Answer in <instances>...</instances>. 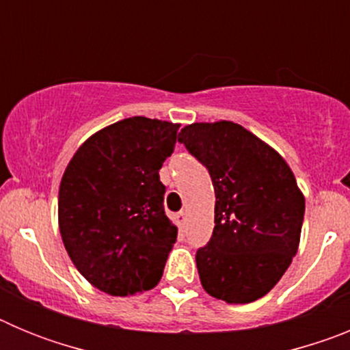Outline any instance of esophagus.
<instances>
[{
	"label": "esophagus",
	"mask_w": 350,
	"mask_h": 350,
	"mask_svg": "<svg viewBox=\"0 0 350 350\" xmlns=\"http://www.w3.org/2000/svg\"><path fill=\"white\" fill-rule=\"evenodd\" d=\"M175 221H177V226L182 230V228L185 226V212H184V210H180V212L175 215Z\"/></svg>",
	"instance_id": "34e87169"
}]
</instances>
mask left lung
Segmentation results:
<instances>
[{"label":"left lung","instance_id":"left-lung-1","mask_svg":"<svg viewBox=\"0 0 350 350\" xmlns=\"http://www.w3.org/2000/svg\"><path fill=\"white\" fill-rule=\"evenodd\" d=\"M178 142L210 173L215 226L196 252L203 289L250 303L279 282L295 258L305 200L286 161L230 120L185 126Z\"/></svg>","mask_w":350,"mask_h":350}]
</instances>
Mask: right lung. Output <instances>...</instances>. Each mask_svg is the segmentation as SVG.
Here are the masks:
<instances>
[{"mask_svg": "<svg viewBox=\"0 0 350 350\" xmlns=\"http://www.w3.org/2000/svg\"><path fill=\"white\" fill-rule=\"evenodd\" d=\"M177 131L178 124L129 117L92 135L66 166L61 237L77 270L103 293L129 296L159 282L177 242L159 170Z\"/></svg>", "mask_w": 350, "mask_h": 350, "instance_id": "add662e5", "label": "right lung"}]
</instances>
